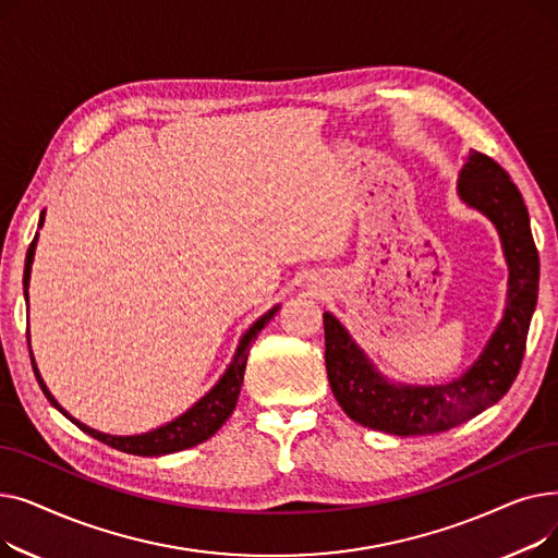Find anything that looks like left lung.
I'll use <instances>...</instances> for the list:
<instances>
[{"instance_id": "1", "label": "left lung", "mask_w": 558, "mask_h": 558, "mask_svg": "<svg viewBox=\"0 0 558 558\" xmlns=\"http://www.w3.org/2000/svg\"><path fill=\"white\" fill-rule=\"evenodd\" d=\"M457 194L468 208L486 215L500 232L509 264L505 316L471 368L446 385L414 387L387 379L339 320L326 312L330 387L343 412L364 427L396 436L446 432L500 400L520 371L541 276L530 213L509 173L480 151L468 154L459 171Z\"/></svg>"}]
</instances>
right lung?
I'll use <instances>...</instances> for the list:
<instances>
[{"instance_id": "1", "label": "right lung", "mask_w": 558, "mask_h": 558, "mask_svg": "<svg viewBox=\"0 0 558 558\" xmlns=\"http://www.w3.org/2000/svg\"><path fill=\"white\" fill-rule=\"evenodd\" d=\"M45 221V213L40 215V228ZM36 244H38V232L26 251V262H24V299L28 303V278H32V264H34V253H36ZM280 305H276L274 310H269L264 316H259L255 324L246 330V335L240 339L238 350H234V357L228 364L226 373L219 377V383L205 393L198 402H194L185 414H181L179 418H173L171 423L151 429V432H144V434H135V436H112V434H104L97 432L93 427L83 425L81 421L72 418L65 409L56 402V398L49 393L47 385L43 383L40 371L36 366V360L32 355V364H34V373L38 377V385L43 389V393L47 396V400L61 412L63 416H68L72 423H76L85 434L95 436L97 441L117 448L122 452L129 454H137V457H160V454H171V452H181L187 450L192 446H198L203 441H208V438L228 421V416L232 414L234 404H238L240 391H242V383H244V371H246V360H248V348L253 343V339L262 332V328L269 324L274 318V314L278 312Z\"/></svg>"}]
</instances>
